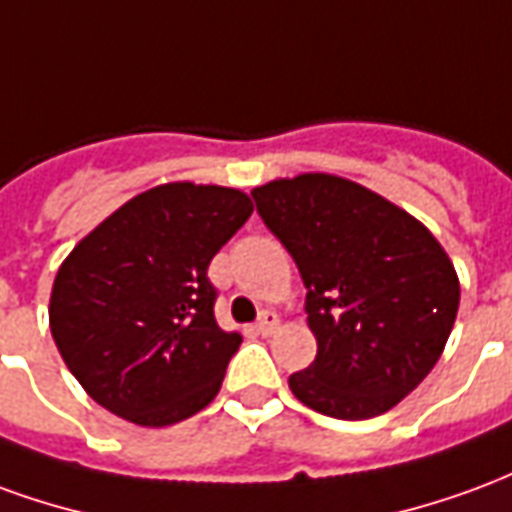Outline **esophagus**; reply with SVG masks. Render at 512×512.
<instances>
[{
    "label": "esophagus",
    "mask_w": 512,
    "mask_h": 512,
    "mask_svg": "<svg viewBox=\"0 0 512 512\" xmlns=\"http://www.w3.org/2000/svg\"><path fill=\"white\" fill-rule=\"evenodd\" d=\"M277 326H279V315L277 312H271L266 310L260 318H257V334H263V337H268V334H274L277 332Z\"/></svg>",
    "instance_id": "obj_1"
}]
</instances>
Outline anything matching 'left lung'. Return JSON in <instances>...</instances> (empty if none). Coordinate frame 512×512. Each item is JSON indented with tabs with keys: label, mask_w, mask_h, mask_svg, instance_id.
<instances>
[{
	"label": "left lung",
	"mask_w": 512,
	"mask_h": 512,
	"mask_svg": "<svg viewBox=\"0 0 512 512\" xmlns=\"http://www.w3.org/2000/svg\"><path fill=\"white\" fill-rule=\"evenodd\" d=\"M296 260L318 356L288 378L304 406L370 419L439 362L458 315L455 266L428 227L354 180L307 172L252 189Z\"/></svg>",
	"instance_id": "8db88e82"
}]
</instances>
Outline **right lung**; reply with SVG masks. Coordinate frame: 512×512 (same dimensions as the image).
<instances>
[{"label":"right lung","instance_id":"add662e5","mask_svg":"<svg viewBox=\"0 0 512 512\" xmlns=\"http://www.w3.org/2000/svg\"><path fill=\"white\" fill-rule=\"evenodd\" d=\"M252 216L244 191L164 183L84 235L57 271L51 337L98 406L142 428L211 403L241 334L213 318V255Z\"/></svg>","mask_w":512,"mask_h":512}]
</instances>
